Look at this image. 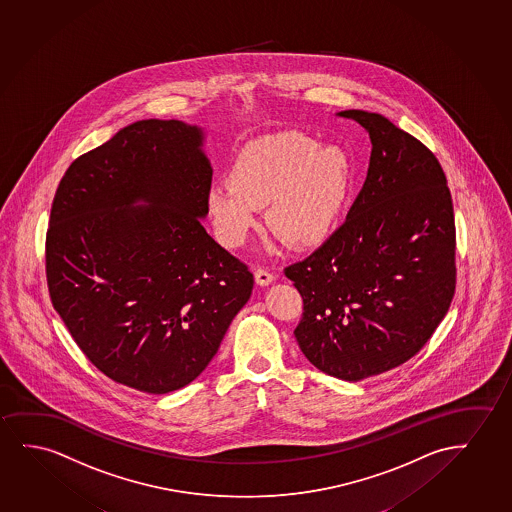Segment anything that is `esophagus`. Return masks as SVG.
Returning a JSON list of instances; mask_svg holds the SVG:
<instances>
[{
	"instance_id": "esophagus-1",
	"label": "esophagus",
	"mask_w": 512,
	"mask_h": 512,
	"mask_svg": "<svg viewBox=\"0 0 512 512\" xmlns=\"http://www.w3.org/2000/svg\"><path fill=\"white\" fill-rule=\"evenodd\" d=\"M254 279H256V282L260 284V286H268L270 282H274V274H270L268 270H265V268H258L256 272H254Z\"/></svg>"
}]
</instances>
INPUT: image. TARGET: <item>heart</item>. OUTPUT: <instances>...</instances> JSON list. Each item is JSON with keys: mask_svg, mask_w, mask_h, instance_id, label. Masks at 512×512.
<instances>
[{"mask_svg": "<svg viewBox=\"0 0 512 512\" xmlns=\"http://www.w3.org/2000/svg\"><path fill=\"white\" fill-rule=\"evenodd\" d=\"M216 182L205 203L216 235L238 247L267 205L270 230L293 247L323 242L340 221L351 191L353 166L337 145L303 131L258 138L238 152L228 175Z\"/></svg>", "mask_w": 512, "mask_h": 512, "instance_id": "obj_1", "label": "heart"}]
</instances>
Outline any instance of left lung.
Instances as JSON below:
<instances>
[{"label": "left lung", "mask_w": 512, "mask_h": 512, "mask_svg": "<svg viewBox=\"0 0 512 512\" xmlns=\"http://www.w3.org/2000/svg\"><path fill=\"white\" fill-rule=\"evenodd\" d=\"M339 116L370 135L367 180L344 224L284 274L302 296L295 337L305 358L360 381L411 360L446 316L456 228L446 175L425 144L379 114Z\"/></svg>", "instance_id": "obj_1"}]
</instances>
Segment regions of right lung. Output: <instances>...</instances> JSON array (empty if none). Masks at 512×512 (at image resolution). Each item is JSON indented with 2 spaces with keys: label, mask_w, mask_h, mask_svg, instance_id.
<instances>
[{
  "label": "right lung",
  "mask_w": 512,
  "mask_h": 512,
  "mask_svg": "<svg viewBox=\"0 0 512 512\" xmlns=\"http://www.w3.org/2000/svg\"><path fill=\"white\" fill-rule=\"evenodd\" d=\"M202 140L177 119L137 121L75 159L52 202L54 309L94 367L152 395L202 374L254 286L202 226L212 184Z\"/></svg>",
  "instance_id": "1"
}]
</instances>
